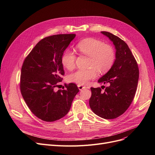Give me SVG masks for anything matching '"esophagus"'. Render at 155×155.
<instances>
[{
    "instance_id": "obj_1",
    "label": "esophagus",
    "mask_w": 155,
    "mask_h": 155,
    "mask_svg": "<svg viewBox=\"0 0 155 155\" xmlns=\"http://www.w3.org/2000/svg\"><path fill=\"white\" fill-rule=\"evenodd\" d=\"M78 89L80 91H82V89L85 88V86H84L82 85H78Z\"/></svg>"
}]
</instances>
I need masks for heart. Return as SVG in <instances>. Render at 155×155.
I'll return each instance as SVG.
<instances>
[{"label":"heart","instance_id":"b5f03b06","mask_svg":"<svg viewBox=\"0 0 155 155\" xmlns=\"http://www.w3.org/2000/svg\"><path fill=\"white\" fill-rule=\"evenodd\" d=\"M77 48L82 54L89 57L88 67L86 70H78L71 73L68 79L71 82L84 85L97 77V70L100 72L109 71L115 61V51L109 45L104 44L95 38H86L80 41ZM76 55L71 50H66L61 56V62L67 70H71L75 67Z\"/></svg>","mask_w":155,"mask_h":155}]
</instances>
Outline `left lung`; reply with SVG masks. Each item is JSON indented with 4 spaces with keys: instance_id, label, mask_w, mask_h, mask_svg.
I'll return each instance as SVG.
<instances>
[{
    "instance_id": "1",
    "label": "left lung",
    "mask_w": 155,
    "mask_h": 155,
    "mask_svg": "<svg viewBox=\"0 0 155 155\" xmlns=\"http://www.w3.org/2000/svg\"><path fill=\"white\" fill-rule=\"evenodd\" d=\"M113 42L116 50V60L109 71L99 80L108 84L104 92L100 87H91L89 105L96 115L112 119L124 114L133 102L139 78V68L127 45L110 32L102 31Z\"/></svg>"
}]
</instances>
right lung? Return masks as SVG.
Here are the masks:
<instances>
[{
    "label": "right lung",
    "mask_w": 155,
    "mask_h": 155,
    "mask_svg": "<svg viewBox=\"0 0 155 155\" xmlns=\"http://www.w3.org/2000/svg\"><path fill=\"white\" fill-rule=\"evenodd\" d=\"M75 36L56 35L43 38L22 64L21 94L31 111L44 121H55L67 115L79 92L73 83L67 85L66 90H54L64 74L61 62L62 54Z\"/></svg>",
    "instance_id": "add662e5"
}]
</instances>
